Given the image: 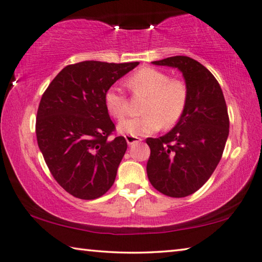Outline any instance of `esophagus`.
Masks as SVG:
<instances>
[{"label":"esophagus","instance_id":"obj_1","mask_svg":"<svg viewBox=\"0 0 262 262\" xmlns=\"http://www.w3.org/2000/svg\"><path fill=\"white\" fill-rule=\"evenodd\" d=\"M125 137H126L127 143L129 144V145L134 144V143H137V142H141V141H142L141 137H139V136H134V135H126Z\"/></svg>","mask_w":262,"mask_h":262}]
</instances>
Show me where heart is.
<instances>
[{
    "label": "heart",
    "instance_id": "b5f03b06",
    "mask_svg": "<svg viewBox=\"0 0 262 262\" xmlns=\"http://www.w3.org/2000/svg\"><path fill=\"white\" fill-rule=\"evenodd\" d=\"M127 86L135 96H144L147 100L141 107L143 115L130 118L119 125L123 134L142 136L171 128L183 118L188 104V86L185 81L171 78L170 75L156 68L145 67L127 79ZM106 110L117 120L128 113L127 97L117 88H110L104 97Z\"/></svg>",
    "mask_w": 262,
    "mask_h": 262
}]
</instances>
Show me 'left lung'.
<instances>
[{
  "label": "left lung",
  "mask_w": 262,
  "mask_h": 262,
  "mask_svg": "<svg viewBox=\"0 0 262 262\" xmlns=\"http://www.w3.org/2000/svg\"><path fill=\"white\" fill-rule=\"evenodd\" d=\"M154 64L178 68L188 86V104L173 129L149 137V181L158 192L184 198L196 192L220 163L229 135V114L217 79L200 62L171 56Z\"/></svg>",
  "instance_id": "8db88e82"
}]
</instances>
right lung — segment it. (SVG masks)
Masks as SVG:
<instances>
[{"mask_svg": "<svg viewBox=\"0 0 262 262\" xmlns=\"http://www.w3.org/2000/svg\"><path fill=\"white\" fill-rule=\"evenodd\" d=\"M139 63L69 64L43 92L35 121L39 149L57 184L75 198L94 200L112 187L127 142L110 139L115 126L104 97Z\"/></svg>", "mask_w": 262, "mask_h": 262, "instance_id": "obj_1", "label": "right lung"}]
</instances>
